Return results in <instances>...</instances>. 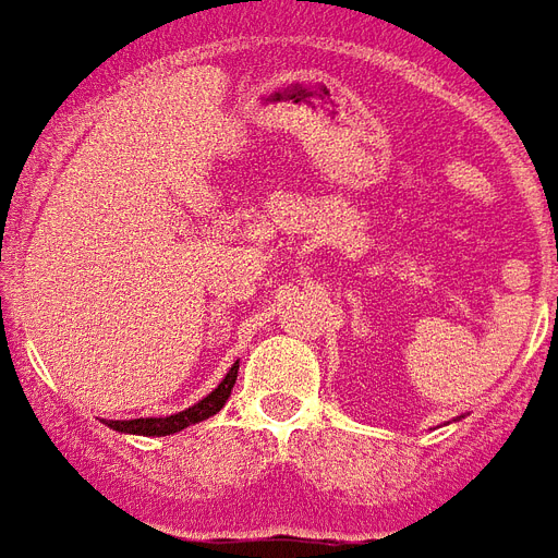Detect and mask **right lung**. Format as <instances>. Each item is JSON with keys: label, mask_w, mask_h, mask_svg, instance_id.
I'll return each instance as SVG.
<instances>
[{"label": "right lung", "mask_w": 558, "mask_h": 558, "mask_svg": "<svg viewBox=\"0 0 558 558\" xmlns=\"http://www.w3.org/2000/svg\"><path fill=\"white\" fill-rule=\"evenodd\" d=\"M235 376H239V362L232 364L227 376L220 379V386L206 395V398L187 407V410L175 412V415H167V418H131V421H104L107 427H113L119 433H137V436H170V433H179L191 424H199V421L211 418L223 410V403L230 400V391L235 386Z\"/></svg>", "instance_id": "right-lung-1"}]
</instances>
